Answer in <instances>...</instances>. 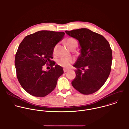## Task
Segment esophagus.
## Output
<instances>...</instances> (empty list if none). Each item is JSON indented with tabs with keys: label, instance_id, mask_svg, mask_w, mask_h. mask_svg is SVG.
Wrapping results in <instances>:
<instances>
[{
	"label": "esophagus",
	"instance_id": "esophagus-1",
	"mask_svg": "<svg viewBox=\"0 0 129 129\" xmlns=\"http://www.w3.org/2000/svg\"><path fill=\"white\" fill-rule=\"evenodd\" d=\"M63 70H64V72H66L67 71H68L69 70V69H66V68H64Z\"/></svg>",
	"mask_w": 129,
	"mask_h": 129
}]
</instances>
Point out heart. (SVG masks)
<instances>
[{"mask_svg":"<svg viewBox=\"0 0 129 129\" xmlns=\"http://www.w3.org/2000/svg\"><path fill=\"white\" fill-rule=\"evenodd\" d=\"M65 43L67 47L71 50L72 49H75L78 46V42L76 40L72 38H69L65 40ZM57 48V45H56L53 48V53L55 54L56 53ZM73 62V60L70 58H62L57 61V64L63 67H68L70 66L71 64Z\"/></svg>","mask_w":129,"mask_h":129,"instance_id":"1","label":"heart"}]
</instances>
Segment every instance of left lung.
<instances>
[{
	"label": "left lung",
	"mask_w": 129,
	"mask_h": 129,
	"mask_svg": "<svg viewBox=\"0 0 129 129\" xmlns=\"http://www.w3.org/2000/svg\"><path fill=\"white\" fill-rule=\"evenodd\" d=\"M65 33L78 40L80 47L81 54L73 65L77 68L76 77L71 84L83 94H92L103 86L111 71L112 52L110 44L102 35L88 28Z\"/></svg>",
	"instance_id": "1"
}]
</instances>
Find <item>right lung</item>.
I'll return each instance as SVG.
<instances>
[{
  "label": "right lung",
  "mask_w": 129,
  "mask_h": 129,
  "mask_svg": "<svg viewBox=\"0 0 129 129\" xmlns=\"http://www.w3.org/2000/svg\"><path fill=\"white\" fill-rule=\"evenodd\" d=\"M64 32L40 30L29 35L18 47L15 59L17 77L22 87L29 94L44 97L56 88L63 69L51 61L53 48L64 38ZM50 63L48 71L43 66Z\"/></svg>",
  "instance_id": "1"
}]
</instances>
